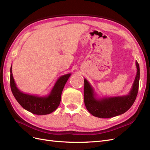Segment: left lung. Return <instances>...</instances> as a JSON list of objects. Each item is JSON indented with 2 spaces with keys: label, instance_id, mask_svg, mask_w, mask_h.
Instances as JSON below:
<instances>
[{
  "label": "left lung",
  "instance_id": "obj_1",
  "mask_svg": "<svg viewBox=\"0 0 150 150\" xmlns=\"http://www.w3.org/2000/svg\"><path fill=\"white\" fill-rule=\"evenodd\" d=\"M137 72L129 93L125 96L98 98L89 81L84 79V99L88 111L100 118H110L123 114L133 105L137 96L139 81V66L136 62Z\"/></svg>",
  "mask_w": 150,
  "mask_h": 150
}]
</instances>
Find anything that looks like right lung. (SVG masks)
I'll list each match as a JSON object with an SVG mask.
<instances>
[{
	"instance_id": "add662e5",
	"label": "right lung",
	"mask_w": 150,
	"mask_h": 150,
	"mask_svg": "<svg viewBox=\"0 0 150 150\" xmlns=\"http://www.w3.org/2000/svg\"><path fill=\"white\" fill-rule=\"evenodd\" d=\"M10 72L11 88L13 96L25 110L38 115H48L56 110L61 102L62 90L71 75V73H69L59 77L47 96H39L21 91L17 87L13 78L12 66Z\"/></svg>"
}]
</instances>
